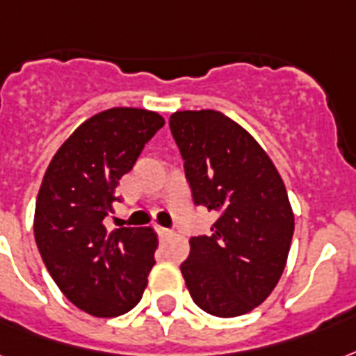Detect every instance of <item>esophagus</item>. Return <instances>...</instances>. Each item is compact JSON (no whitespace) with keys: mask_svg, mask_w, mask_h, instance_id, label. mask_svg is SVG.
I'll list each match as a JSON object with an SVG mask.
<instances>
[{"mask_svg":"<svg viewBox=\"0 0 356 356\" xmlns=\"http://www.w3.org/2000/svg\"><path fill=\"white\" fill-rule=\"evenodd\" d=\"M154 232H156L159 238H166L172 235V232H170V229H166V227H162V226H154Z\"/></svg>","mask_w":356,"mask_h":356,"instance_id":"1","label":"esophagus"}]
</instances>
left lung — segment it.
<instances>
[{"mask_svg": "<svg viewBox=\"0 0 356 356\" xmlns=\"http://www.w3.org/2000/svg\"><path fill=\"white\" fill-rule=\"evenodd\" d=\"M196 205L218 214L211 235L190 238L181 265L202 310L237 317L261 305L286 268L295 214L286 184L265 149L218 110L172 113Z\"/></svg>", "mask_w": 356, "mask_h": 356, "instance_id": "8db88e82", "label": "left lung"}]
</instances>
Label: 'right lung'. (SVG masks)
<instances>
[{"label": "right lung", "instance_id": "right-lung-1", "mask_svg": "<svg viewBox=\"0 0 356 356\" xmlns=\"http://www.w3.org/2000/svg\"><path fill=\"white\" fill-rule=\"evenodd\" d=\"M162 127L156 112L110 108L86 119L46 168L35 205V243L61 293L89 316H123L147 286L156 233L110 232L104 218L119 200V179Z\"/></svg>", "mask_w": 356, "mask_h": 356}]
</instances>
